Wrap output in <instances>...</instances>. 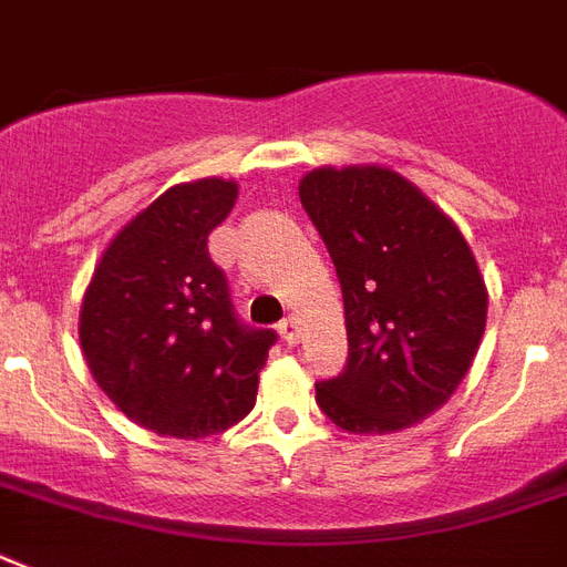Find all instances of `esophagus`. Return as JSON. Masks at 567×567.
Listing matches in <instances>:
<instances>
[{
	"instance_id": "esophagus-1",
	"label": "esophagus",
	"mask_w": 567,
	"mask_h": 567,
	"mask_svg": "<svg viewBox=\"0 0 567 567\" xmlns=\"http://www.w3.org/2000/svg\"><path fill=\"white\" fill-rule=\"evenodd\" d=\"M279 336H282V341L288 347L297 344V341H300V320H297V318H285L282 323H279Z\"/></svg>"
}]
</instances>
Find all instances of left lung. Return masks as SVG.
<instances>
[{"label": "left lung", "mask_w": 567, "mask_h": 567, "mask_svg": "<svg viewBox=\"0 0 567 567\" xmlns=\"http://www.w3.org/2000/svg\"><path fill=\"white\" fill-rule=\"evenodd\" d=\"M300 203L336 265L347 364L318 382L341 430L400 432L447 403L483 341L488 293L462 231L388 167H320Z\"/></svg>", "instance_id": "left-lung-1"}]
</instances>
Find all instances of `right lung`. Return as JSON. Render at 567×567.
I'll list each match as a JSON object with an SVG mask.
<instances>
[{"mask_svg":"<svg viewBox=\"0 0 567 567\" xmlns=\"http://www.w3.org/2000/svg\"><path fill=\"white\" fill-rule=\"evenodd\" d=\"M238 185L185 182L128 220L102 252L79 315L96 385L144 430L205 439L244 421L274 329L235 315L229 282L208 256Z\"/></svg>","mask_w":567,"mask_h":567,"instance_id":"obj_1","label":"right lung"}]
</instances>
